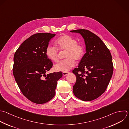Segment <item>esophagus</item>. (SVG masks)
I'll return each instance as SVG.
<instances>
[{
    "instance_id": "34e87169",
    "label": "esophagus",
    "mask_w": 129,
    "mask_h": 129,
    "mask_svg": "<svg viewBox=\"0 0 129 129\" xmlns=\"http://www.w3.org/2000/svg\"><path fill=\"white\" fill-rule=\"evenodd\" d=\"M69 73H70V72H63L62 73V75H63V76H66V75H67L68 74H69Z\"/></svg>"
}]
</instances>
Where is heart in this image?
Returning a JSON list of instances; mask_svg holds the SVG:
<instances>
[{"label":"heart","instance_id":"b5f03b06","mask_svg":"<svg viewBox=\"0 0 129 129\" xmlns=\"http://www.w3.org/2000/svg\"><path fill=\"white\" fill-rule=\"evenodd\" d=\"M57 47L48 45L46 47L45 53L47 57L52 61L57 62L58 60V50L64 51L65 59L59 61L54 66L57 71L68 72L75 65V60H80L84 53L83 47L77 43L76 39L69 35L60 37L56 41Z\"/></svg>","mask_w":129,"mask_h":129}]
</instances>
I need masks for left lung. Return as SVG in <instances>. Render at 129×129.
<instances>
[{
  "instance_id": "obj_1",
  "label": "left lung",
  "mask_w": 129,
  "mask_h": 129,
  "mask_svg": "<svg viewBox=\"0 0 129 129\" xmlns=\"http://www.w3.org/2000/svg\"><path fill=\"white\" fill-rule=\"evenodd\" d=\"M71 32L82 36L86 51L78 68L73 71L77 78L73 92L83 101H91L101 96L109 84L113 71L112 56L105 44L93 33L85 29Z\"/></svg>"
}]
</instances>
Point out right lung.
Instances as JSON below:
<instances>
[{"instance_id":"right-lung-1","label":"right lung","mask_w":129,"mask_h":129,"mask_svg":"<svg viewBox=\"0 0 129 129\" xmlns=\"http://www.w3.org/2000/svg\"><path fill=\"white\" fill-rule=\"evenodd\" d=\"M55 34L39 33L25 40L14 57L13 74L23 94L36 104L51 100L55 94L61 72L46 74L53 63L46 55L49 42Z\"/></svg>"}]
</instances>
